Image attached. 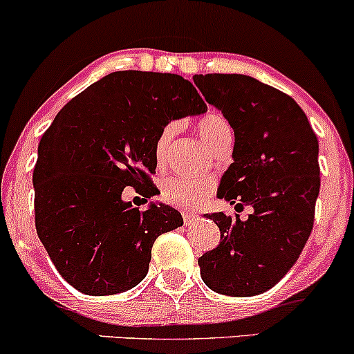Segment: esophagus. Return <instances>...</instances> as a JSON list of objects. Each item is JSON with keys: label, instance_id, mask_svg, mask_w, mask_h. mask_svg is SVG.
I'll use <instances>...</instances> for the list:
<instances>
[{"label": "esophagus", "instance_id": "34e87169", "mask_svg": "<svg viewBox=\"0 0 354 354\" xmlns=\"http://www.w3.org/2000/svg\"><path fill=\"white\" fill-rule=\"evenodd\" d=\"M183 219H185V225L189 226L193 225L194 221L198 219V214H191V213H183Z\"/></svg>", "mask_w": 354, "mask_h": 354}]
</instances>
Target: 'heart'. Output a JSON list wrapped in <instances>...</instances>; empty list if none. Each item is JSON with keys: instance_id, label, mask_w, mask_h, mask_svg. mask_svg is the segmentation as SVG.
<instances>
[{"instance_id": "obj_1", "label": "heart", "mask_w": 354, "mask_h": 354, "mask_svg": "<svg viewBox=\"0 0 354 354\" xmlns=\"http://www.w3.org/2000/svg\"><path fill=\"white\" fill-rule=\"evenodd\" d=\"M198 133H200L201 140L209 146L213 151H218L223 146L231 145L233 140V128H231L230 121L219 113H208V115L201 116L198 120ZM176 124L168 123L161 129V133L156 138V145H154V153H156L158 160L163 158L166 149H168L169 141L174 135ZM213 180L209 178H200V180H191V178H171L163 185L161 189V196L166 203L176 206V208H198L205 203L211 194L214 193Z\"/></svg>"}]
</instances>
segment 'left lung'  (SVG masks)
<instances>
[{
    "label": "left lung",
    "instance_id": "1",
    "mask_svg": "<svg viewBox=\"0 0 354 354\" xmlns=\"http://www.w3.org/2000/svg\"><path fill=\"white\" fill-rule=\"evenodd\" d=\"M205 100L234 131L233 163L223 174L219 200L246 219L213 213L221 241L198 259L209 290L254 296L273 288L301 254L319 193L318 138L298 103L246 75H194Z\"/></svg>",
    "mask_w": 354,
    "mask_h": 354
}]
</instances>
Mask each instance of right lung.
I'll return each mask as SVG.
<instances>
[{
	"label": "right lung",
	"instance_id": "obj_1",
	"mask_svg": "<svg viewBox=\"0 0 354 354\" xmlns=\"http://www.w3.org/2000/svg\"><path fill=\"white\" fill-rule=\"evenodd\" d=\"M180 75L115 71L75 96L38 146L35 225L58 273L81 293L116 295L148 273L153 243L183 225L180 211L123 201L156 194L154 145L171 120L206 113Z\"/></svg>",
	"mask_w": 354,
	"mask_h": 354
}]
</instances>
